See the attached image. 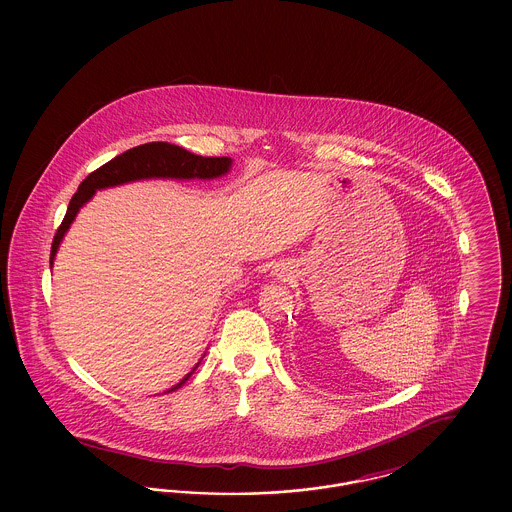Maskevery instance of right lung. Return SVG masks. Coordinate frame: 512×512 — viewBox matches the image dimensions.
<instances>
[{"mask_svg":"<svg viewBox=\"0 0 512 512\" xmlns=\"http://www.w3.org/2000/svg\"><path fill=\"white\" fill-rule=\"evenodd\" d=\"M232 159L230 157H201L194 155L184 147L172 146L167 142H149L144 146L132 147L99 167L98 171L88 174L82 184L78 186V192L73 195L67 215L61 222V226L55 232L53 244H51V255H49V265H53L55 253L59 249V244L73 224L76 213L80 207L92 199L96 190L111 188L126 184L132 180H142V178H176V180H192V178H201V180H211L219 178L222 174L230 171ZM199 365V363H197ZM197 365L194 366L197 368ZM188 372L176 386L171 390L182 388L188 378L194 374Z\"/></svg>","mask_w":512,"mask_h":512,"instance_id":"right-lung-1","label":"right lung"}]
</instances>
